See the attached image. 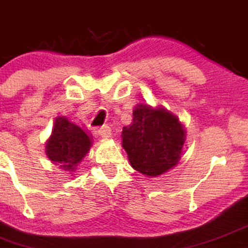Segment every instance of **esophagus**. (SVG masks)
<instances>
[{"mask_svg": "<svg viewBox=\"0 0 248 248\" xmlns=\"http://www.w3.org/2000/svg\"><path fill=\"white\" fill-rule=\"evenodd\" d=\"M98 133L99 136L103 138H110L111 135H112V132H111V129L109 126H102L98 129Z\"/></svg>", "mask_w": 248, "mask_h": 248, "instance_id": "obj_1", "label": "esophagus"}]
</instances>
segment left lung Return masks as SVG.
<instances>
[{
	"instance_id": "1",
	"label": "left lung",
	"mask_w": 248,
	"mask_h": 248,
	"mask_svg": "<svg viewBox=\"0 0 248 248\" xmlns=\"http://www.w3.org/2000/svg\"><path fill=\"white\" fill-rule=\"evenodd\" d=\"M124 150L132 168L149 177L165 173L177 165L185 141V130L164 108L138 104L133 121L122 131Z\"/></svg>"
}]
</instances>
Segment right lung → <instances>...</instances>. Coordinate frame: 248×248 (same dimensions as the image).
Masks as SVG:
<instances>
[{
	"mask_svg": "<svg viewBox=\"0 0 248 248\" xmlns=\"http://www.w3.org/2000/svg\"><path fill=\"white\" fill-rule=\"evenodd\" d=\"M91 147V137L84 130L71 123L65 117L55 121L51 136L46 141V152L49 159L65 171H75L79 161Z\"/></svg>",
	"mask_w": 248,
	"mask_h": 248,
	"instance_id": "add662e5",
	"label": "right lung"
}]
</instances>
